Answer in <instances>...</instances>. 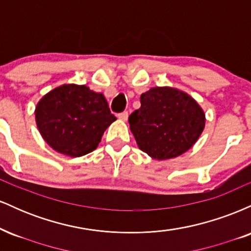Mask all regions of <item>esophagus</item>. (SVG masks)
<instances>
[{
    "label": "esophagus",
    "mask_w": 251,
    "mask_h": 251,
    "mask_svg": "<svg viewBox=\"0 0 251 251\" xmlns=\"http://www.w3.org/2000/svg\"><path fill=\"white\" fill-rule=\"evenodd\" d=\"M118 118H119L120 120H124V122H126V120L128 119V112L127 111L122 112V113L118 114Z\"/></svg>",
    "instance_id": "obj_1"
}]
</instances>
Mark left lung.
<instances>
[{
	"mask_svg": "<svg viewBox=\"0 0 251 251\" xmlns=\"http://www.w3.org/2000/svg\"><path fill=\"white\" fill-rule=\"evenodd\" d=\"M140 108L128 117L138 146L150 157L170 159L191 149L205 125V114L184 92L154 87L140 96Z\"/></svg>",
	"mask_w": 251,
	"mask_h": 251,
	"instance_id": "left-lung-1",
	"label": "left lung"
}]
</instances>
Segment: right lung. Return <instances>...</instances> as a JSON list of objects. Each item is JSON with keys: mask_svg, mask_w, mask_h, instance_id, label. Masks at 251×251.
Instances as JSON below:
<instances>
[{"mask_svg": "<svg viewBox=\"0 0 251 251\" xmlns=\"http://www.w3.org/2000/svg\"><path fill=\"white\" fill-rule=\"evenodd\" d=\"M36 125L50 148L70 157L97 149L105 129L117 119L105 97L87 86H60L40 100Z\"/></svg>", "mask_w": 251, "mask_h": 251, "instance_id": "right-lung-1", "label": "right lung"}]
</instances>
